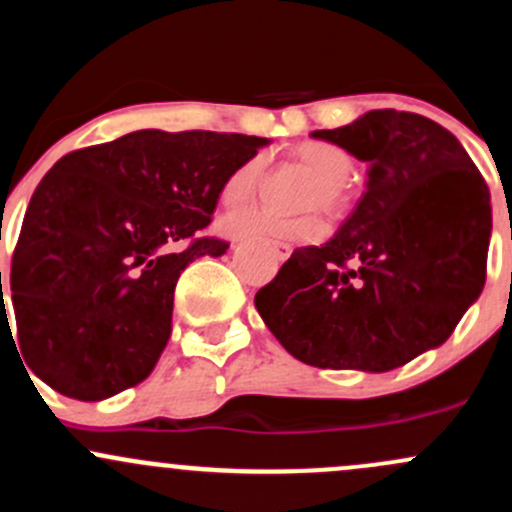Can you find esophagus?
I'll return each instance as SVG.
<instances>
[{
    "mask_svg": "<svg viewBox=\"0 0 512 512\" xmlns=\"http://www.w3.org/2000/svg\"><path fill=\"white\" fill-rule=\"evenodd\" d=\"M268 246H271V251H273V254H276L278 261H285V258L293 254V246L283 244V241H271V244H268Z\"/></svg>",
    "mask_w": 512,
    "mask_h": 512,
    "instance_id": "1",
    "label": "esophagus"
}]
</instances>
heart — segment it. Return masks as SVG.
<instances>
[{
  "instance_id": "heart-1",
  "label": "heart",
  "mask_w": 512,
  "mask_h": 512,
  "mask_svg": "<svg viewBox=\"0 0 512 512\" xmlns=\"http://www.w3.org/2000/svg\"><path fill=\"white\" fill-rule=\"evenodd\" d=\"M295 161L302 168L315 175V185L307 195V207H320L329 217H342L349 210V180L354 161L349 151L342 146L329 144V141H302L293 151ZM263 156H251L249 161L241 163L239 168L224 180L222 202L224 205H244L254 200L263 178ZM222 232L234 236V239H258V236H290V239L315 241L324 232V224L317 214H305L300 219H278L266 212L246 210L229 212L222 217Z\"/></svg>"
}]
</instances>
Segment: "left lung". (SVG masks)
Returning <instances> with one entry per match:
<instances>
[{"label":"left lung","mask_w":512,"mask_h":512,"mask_svg":"<svg viewBox=\"0 0 512 512\" xmlns=\"http://www.w3.org/2000/svg\"><path fill=\"white\" fill-rule=\"evenodd\" d=\"M366 161L359 205L256 293L302 364L383 373L444 344L486 283L491 195L464 146L412 112L373 109L312 131Z\"/></svg>","instance_id":"1"}]
</instances>
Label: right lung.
<instances>
[{"instance_id":"obj_1","label":"right lung","mask_w":512,"mask_h":512,"mask_svg":"<svg viewBox=\"0 0 512 512\" xmlns=\"http://www.w3.org/2000/svg\"><path fill=\"white\" fill-rule=\"evenodd\" d=\"M266 144L144 129L43 175L12 258L19 346L43 383L104 400L144 381L170 339L180 273L229 249L202 236L224 180Z\"/></svg>"}]
</instances>
